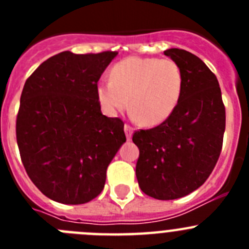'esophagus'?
<instances>
[{"label":"esophagus","instance_id":"obj_1","mask_svg":"<svg viewBox=\"0 0 249 249\" xmlns=\"http://www.w3.org/2000/svg\"><path fill=\"white\" fill-rule=\"evenodd\" d=\"M124 133H126L127 140L131 141L132 133H133V128H132L131 126H128V124H124Z\"/></svg>","mask_w":249,"mask_h":249}]
</instances>
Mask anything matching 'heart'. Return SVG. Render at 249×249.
Masks as SVG:
<instances>
[{"label": "heart", "mask_w": 249, "mask_h": 249, "mask_svg": "<svg viewBox=\"0 0 249 249\" xmlns=\"http://www.w3.org/2000/svg\"><path fill=\"white\" fill-rule=\"evenodd\" d=\"M111 80L100 81L96 96L105 113L116 116L128 107L141 124L158 126L181 100L183 76L173 59L132 56L117 62Z\"/></svg>", "instance_id": "heart-1"}]
</instances>
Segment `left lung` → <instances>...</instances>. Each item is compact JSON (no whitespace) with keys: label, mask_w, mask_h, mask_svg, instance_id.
<instances>
[{"label":"left lung","mask_w":249,"mask_h":249,"mask_svg":"<svg viewBox=\"0 0 249 249\" xmlns=\"http://www.w3.org/2000/svg\"><path fill=\"white\" fill-rule=\"evenodd\" d=\"M164 54L181 68V100L168 120L135 132L132 141L140 149V188L168 201L190 195L210 177L221 155L226 109L217 77L201 58L179 48Z\"/></svg>","instance_id":"1"}]
</instances>
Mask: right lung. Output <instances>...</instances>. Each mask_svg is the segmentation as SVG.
I'll list each match as a JSON object with an SVG mask.
<instances>
[{
  "label": "right lung",
  "mask_w": 249,
  "mask_h": 249,
  "mask_svg": "<svg viewBox=\"0 0 249 249\" xmlns=\"http://www.w3.org/2000/svg\"><path fill=\"white\" fill-rule=\"evenodd\" d=\"M117 52L52 56L27 78L16 137L22 163L46 197L63 204L96 198L126 142L122 121L106 117L96 86Z\"/></svg>",
  "instance_id": "obj_1"
}]
</instances>
